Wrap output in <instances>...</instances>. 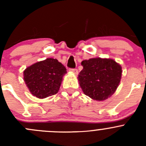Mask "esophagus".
<instances>
[{
    "label": "esophagus",
    "instance_id": "1",
    "mask_svg": "<svg viewBox=\"0 0 146 146\" xmlns=\"http://www.w3.org/2000/svg\"><path fill=\"white\" fill-rule=\"evenodd\" d=\"M69 70L76 75H78V70L77 68H70L69 69Z\"/></svg>",
    "mask_w": 146,
    "mask_h": 146
}]
</instances>
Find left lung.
Listing matches in <instances>:
<instances>
[{"label": "left lung", "mask_w": 146, "mask_h": 146, "mask_svg": "<svg viewBox=\"0 0 146 146\" xmlns=\"http://www.w3.org/2000/svg\"><path fill=\"white\" fill-rule=\"evenodd\" d=\"M78 80L84 94L98 101L107 100L116 91L121 78V67L110 58H95L81 62Z\"/></svg>", "instance_id": "obj_1"}]
</instances>
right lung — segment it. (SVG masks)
Returning <instances> with one entry per match:
<instances>
[{"label":"right lung","instance_id":"add662e5","mask_svg":"<svg viewBox=\"0 0 146 146\" xmlns=\"http://www.w3.org/2000/svg\"><path fill=\"white\" fill-rule=\"evenodd\" d=\"M66 68L57 59L47 58L27 68L24 80L34 96L43 99L58 92Z\"/></svg>","mask_w":146,"mask_h":146}]
</instances>
